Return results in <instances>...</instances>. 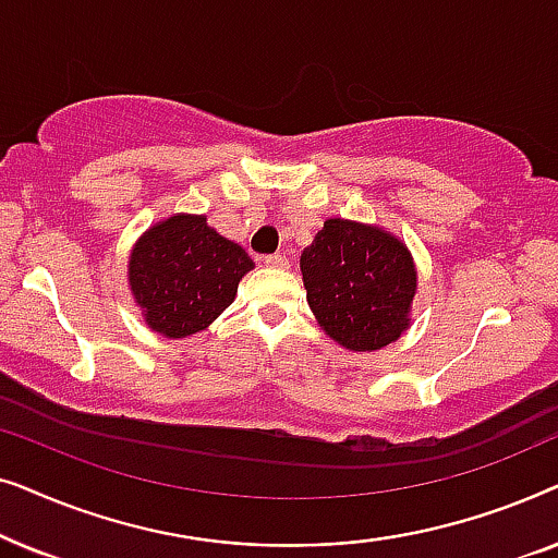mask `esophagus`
<instances>
[{
    "mask_svg": "<svg viewBox=\"0 0 558 558\" xmlns=\"http://www.w3.org/2000/svg\"><path fill=\"white\" fill-rule=\"evenodd\" d=\"M264 264L271 266V269H287L289 258L284 254H271V256H264Z\"/></svg>",
    "mask_w": 558,
    "mask_h": 558,
    "instance_id": "obj_1",
    "label": "esophagus"
}]
</instances>
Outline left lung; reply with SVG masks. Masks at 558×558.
<instances>
[{"label": "left lung", "mask_w": 558, "mask_h": 558, "mask_svg": "<svg viewBox=\"0 0 558 558\" xmlns=\"http://www.w3.org/2000/svg\"><path fill=\"white\" fill-rule=\"evenodd\" d=\"M300 266L310 310L342 348L371 353L409 327L416 269L391 233L330 218L302 251Z\"/></svg>", "instance_id": "1"}]
</instances>
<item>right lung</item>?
Returning <instances> with one entry per match:
<instances>
[{"label":"right lung","mask_w":558,"mask_h":558,"mask_svg":"<svg viewBox=\"0 0 558 558\" xmlns=\"http://www.w3.org/2000/svg\"><path fill=\"white\" fill-rule=\"evenodd\" d=\"M254 262L203 216H172L149 228L129 258V284L144 319L167 338L208 327L233 302Z\"/></svg>","instance_id":"1"}]
</instances>
